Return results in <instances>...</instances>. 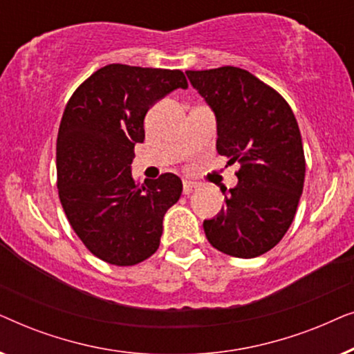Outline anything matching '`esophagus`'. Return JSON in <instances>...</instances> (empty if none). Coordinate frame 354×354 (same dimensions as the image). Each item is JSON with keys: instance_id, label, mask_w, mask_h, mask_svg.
<instances>
[{"instance_id": "obj_1", "label": "esophagus", "mask_w": 354, "mask_h": 354, "mask_svg": "<svg viewBox=\"0 0 354 354\" xmlns=\"http://www.w3.org/2000/svg\"><path fill=\"white\" fill-rule=\"evenodd\" d=\"M198 188V183L196 182H192V180H183V193L185 195H190L193 190H196Z\"/></svg>"}]
</instances>
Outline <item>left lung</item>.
I'll return each mask as SVG.
<instances>
[{
    "mask_svg": "<svg viewBox=\"0 0 354 354\" xmlns=\"http://www.w3.org/2000/svg\"><path fill=\"white\" fill-rule=\"evenodd\" d=\"M187 77L214 111L217 153L240 162L225 207L203 222L206 239L235 258L268 253L287 234L303 193L306 161L293 111L240 67L187 71Z\"/></svg>",
    "mask_w": 354,
    "mask_h": 354,
    "instance_id": "1",
    "label": "left lung"
}]
</instances>
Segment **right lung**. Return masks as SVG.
Masks as SVG:
<instances>
[{
	"mask_svg": "<svg viewBox=\"0 0 354 354\" xmlns=\"http://www.w3.org/2000/svg\"><path fill=\"white\" fill-rule=\"evenodd\" d=\"M177 88H188L182 71L109 64L66 104L56 143L59 200L77 236L109 264L156 253L164 214L182 195L176 174L140 187L130 172L148 109Z\"/></svg>",
	"mask_w": 354,
	"mask_h": 354,
	"instance_id": "1",
	"label": "right lung"
}]
</instances>
